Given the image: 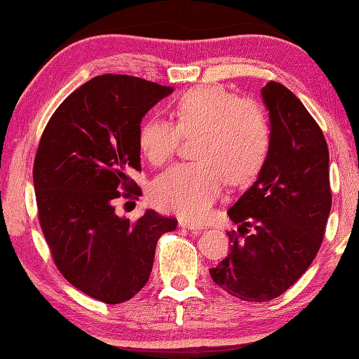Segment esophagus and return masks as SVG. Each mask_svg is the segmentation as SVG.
Here are the masks:
<instances>
[{
    "label": "esophagus",
    "instance_id": "34e87169",
    "mask_svg": "<svg viewBox=\"0 0 359 359\" xmlns=\"http://www.w3.org/2000/svg\"><path fill=\"white\" fill-rule=\"evenodd\" d=\"M179 226H180V228H187V230H201V228H203V226L197 225V224H194V222H189V220H180Z\"/></svg>",
    "mask_w": 359,
    "mask_h": 359
}]
</instances>
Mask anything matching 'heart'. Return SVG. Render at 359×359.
Segmentation results:
<instances>
[{
  "label": "heart",
  "mask_w": 359,
  "mask_h": 359,
  "mask_svg": "<svg viewBox=\"0 0 359 359\" xmlns=\"http://www.w3.org/2000/svg\"><path fill=\"white\" fill-rule=\"evenodd\" d=\"M175 123L151 118L139 144L151 163L170 160L182 135H197L196 162L179 163L152 182L149 194L157 208L187 219H202L222 193L225 177L247 184L261 172L270 152L269 116L256 102L241 100L220 85H202L179 95L172 106Z\"/></svg>",
  "instance_id": "obj_1"
}]
</instances>
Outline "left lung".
<instances>
[{"label":"left lung","mask_w":359,"mask_h":359,"mask_svg":"<svg viewBox=\"0 0 359 359\" xmlns=\"http://www.w3.org/2000/svg\"><path fill=\"white\" fill-rule=\"evenodd\" d=\"M271 143L257 180L228 210L230 253L210 270L226 293L265 302L292 287L313 262L332 208L329 148L321 128L292 90H261Z\"/></svg>","instance_id":"1"}]
</instances>
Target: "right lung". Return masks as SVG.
Returning <instances> with one entry per match:
<instances>
[{
    "mask_svg": "<svg viewBox=\"0 0 359 359\" xmlns=\"http://www.w3.org/2000/svg\"><path fill=\"white\" fill-rule=\"evenodd\" d=\"M131 75L106 74L66 98L46 125L34 162L38 219L57 269L104 304L131 299L147 284L160 236L177 219L147 210L129 222L116 215L121 196L142 194L140 123L172 93Z\"/></svg>",
    "mask_w": 359,
    "mask_h": 359,
    "instance_id": "add662e5",
    "label": "right lung"
}]
</instances>
